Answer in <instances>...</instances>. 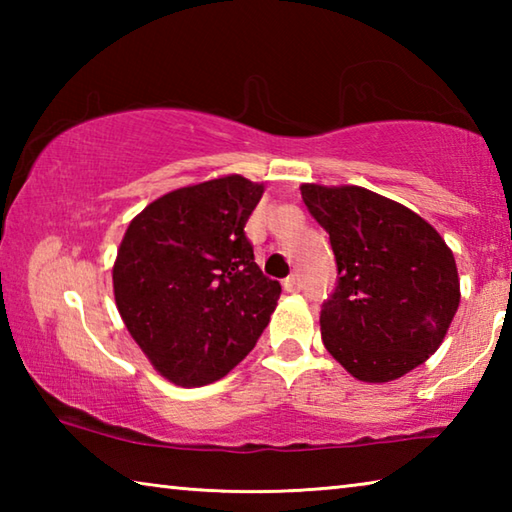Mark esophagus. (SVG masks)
<instances>
[{
	"mask_svg": "<svg viewBox=\"0 0 512 512\" xmlns=\"http://www.w3.org/2000/svg\"><path fill=\"white\" fill-rule=\"evenodd\" d=\"M282 287H284V291H287V293L300 291V287H302V284H300V277H298V275H289L287 280L282 282Z\"/></svg>",
	"mask_w": 512,
	"mask_h": 512,
	"instance_id": "obj_1",
	"label": "esophagus"
}]
</instances>
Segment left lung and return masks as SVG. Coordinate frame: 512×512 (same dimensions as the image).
I'll use <instances>...</instances> for the list:
<instances>
[{"instance_id": "obj_1", "label": "left lung", "mask_w": 512, "mask_h": 512, "mask_svg": "<svg viewBox=\"0 0 512 512\" xmlns=\"http://www.w3.org/2000/svg\"><path fill=\"white\" fill-rule=\"evenodd\" d=\"M329 232L339 284L323 311L327 352L366 384H386L440 348L461 302L452 248L431 223L366 187L300 185Z\"/></svg>"}]
</instances>
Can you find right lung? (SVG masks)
I'll list each match as a JSON object with an SVG mask.
<instances>
[{"label":"right lung","mask_w":512,"mask_h":512,"mask_svg":"<svg viewBox=\"0 0 512 512\" xmlns=\"http://www.w3.org/2000/svg\"><path fill=\"white\" fill-rule=\"evenodd\" d=\"M262 194L230 173L155 198L126 228L112 266L119 316L171 384L225 377L271 320L282 287L244 232Z\"/></svg>","instance_id":"obj_1"}]
</instances>
